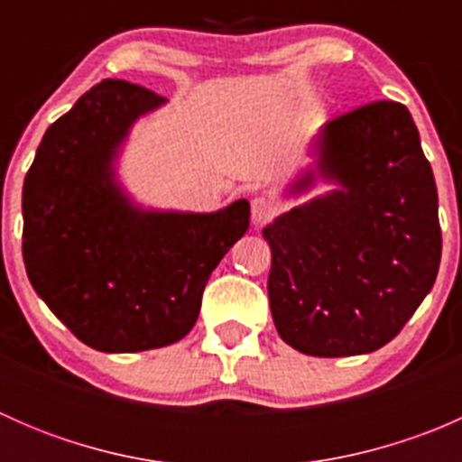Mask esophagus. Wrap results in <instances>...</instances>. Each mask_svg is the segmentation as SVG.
Wrapping results in <instances>:
<instances>
[{
  "instance_id": "1",
  "label": "esophagus",
  "mask_w": 462,
  "mask_h": 462,
  "mask_svg": "<svg viewBox=\"0 0 462 462\" xmlns=\"http://www.w3.org/2000/svg\"><path fill=\"white\" fill-rule=\"evenodd\" d=\"M250 214H253L254 223H268L277 214V203L270 197H254L250 203Z\"/></svg>"
}]
</instances>
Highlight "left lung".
I'll return each mask as SVG.
<instances>
[{"instance_id":"obj_1","label":"left lung","mask_w":462,"mask_h":462,"mask_svg":"<svg viewBox=\"0 0 462 462\" xmlns=\"http://www.w3.org/2000/svg\"><path fill=\"white\" fill-rule=\"evenodd\" d=\"M318 171L342 189L291 209L263 230L268 300L286 344L346 357L395 337L440 265L438 192L404 105L375 100L321 132ZM313 174L295 189H306Z\"/></svg>"}]
</instances>
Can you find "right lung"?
Instances as JSON below:
<instances>
[{
  "mask_svg": "<svg viewBox=\"0 0 462 462\" xmlns=\"http://www.w3.org/2000/svg\"><path fill=\"white\" fill-rule=\"evenodd\" d=\"M162 102L141 85L102 80L46 129L26 171V273L55 318L96 351H149L185 337L209 274L250 226L244 199L212 214H156L116 188V147Z\"/></svg>",
  "mask_w": 462,
  "mask_h": 462,
  "instance_id": "1",
  "label": "right lung"
}]
</instances>
